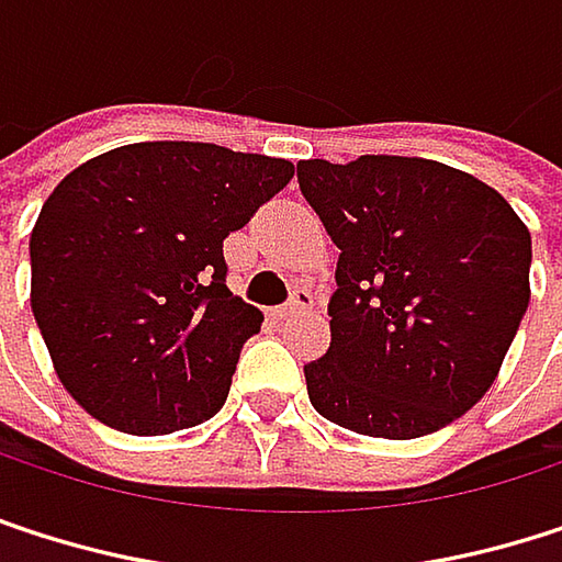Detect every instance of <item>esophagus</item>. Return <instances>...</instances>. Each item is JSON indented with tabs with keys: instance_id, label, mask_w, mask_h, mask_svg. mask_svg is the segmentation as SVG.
Returning <instances> with one entry per match:
<instances>
[{
	"instance_id": "34e87169",
	"label": "esophagus",
	"mask_w": 562,
	"mask_h": 562,
	"mask_svg": "<svg viewBox=\"0 0 562 562\" xmlns=\"http://www.w3.org/2000/svg\"><path fill=\"white\" fill-rule=\"evenodd\" d=\"M311 307H314V294H311L307 288H297L284 307H274V321H288V317L304 314V311H311Z\"/></svg>"
}]
</instances>
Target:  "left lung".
Listing matches in <instances>:
<instances>
[{"label": "left lung", "mask_w": 562, "mask_h": 562, "mask_svg": "<svg viewBox=\"0 0 562 562\" xmlns=\"http://www.w3.org/2000/svg\"><path fill=\"white\" fill-rule=\"evenodd\" d=\"M340 248L311 406L373 438H419L494 383L530 301V232L487 182L419 156L301 159Z\"/></svg>", "instance_id": "1"}]
</instances>
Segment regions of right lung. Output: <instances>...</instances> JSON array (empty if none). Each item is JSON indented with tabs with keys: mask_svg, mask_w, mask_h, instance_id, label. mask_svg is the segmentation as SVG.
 <instances>
[{
	"mask_svg": "<svg viewBox=\"0 0 562 562\" xmlns=\"http://www.w3.org/2000/svg\"><path fill=\"white\" fill-rule=\"evenodd\" d=\"M294 162L215 143L108 149L71 169L32 228V314L71 400L127 435L212 419L265 314L225 284L222 241Z\"/></svg>",
	"mask_w": 562,
	"mask_h": 562,
	"instance_id": "1",
	"label": "right lung"
}]
</instances>
